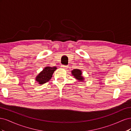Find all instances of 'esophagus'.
I'll list each match as a JSON object with an SVG mask.
<instances>
[{"instance_id": "esophagus-1", "label": "esophagus", "mask_w": 131, "mask_h": 131, "mask_svg": "<svg viewBox=\"0 0 131 131\" xmlns=\"http://www.w3.org/2000/svg\"><path fill=\"white\" fill-rule=\"evenodd\" d=\"M61 67L63 69H67V68H68V66H64V65H61Z\"/></svg>"}]
</instances>
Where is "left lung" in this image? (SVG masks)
I'll return each instance as SVG.
<instances>
[{"mask_svg":"<svg viewBox=\"0 0 131 131\" xmlns=\"http://www.w3.org/2000/svg\"><path fill=\"white\" fill-rule=\"evenodd\" d=\"M71 72H72V75L78 81L81 82L84 81L85 78L82 76V71L80 69H74Z\"/></svg>","mask_w":131,"mask_h":131,"instance_id":"1","label":"left lung"}]
</instances>
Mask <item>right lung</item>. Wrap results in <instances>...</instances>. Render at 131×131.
Returning <instances> with one entry per match:
<instances>
[{
	"label": "right lung",
	"instance_id": "1",
	"mask_svg": "<svg viewBox=\"0 0 131 131\" xmlns=\"http://www.w3.org/2000/svg\"><path fill=\"white\" fill-rule=\"evenodd\" d=\"M56 69V67H45L35 78V80L39 85L45 84L50 80L52 77V74Z\"/></svg>",
	"mask_w": 131,
	"mask_h": 131
}]
</instances>
